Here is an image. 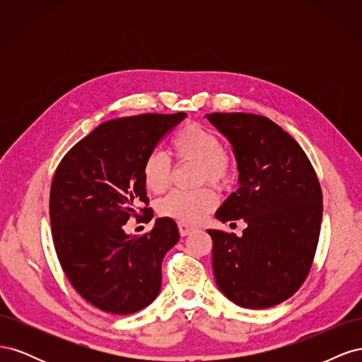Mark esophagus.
<instances>
[{"label": "esophagus", "instance_id": "34e87169", "mask_svg": "<svg viewBox=\"0 0 362 362\" xmlns=\"http://www.w3.org/2000/svg\"><path fill=\"white\" fill-rule=\"evenodd\" d=\"M178 229H180V234H181L182 237L189 235V234L193 231V228H192L190 225H187V223H178Z\"/></svg>", "mask_w": 362, "mask_h": 362}]
</instances>
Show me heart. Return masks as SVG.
<instances>
[{
	"label": "heart",
	"mask_w": 362,
	"mask_h": 362,
	"mask_svg": "<svg viewBox=\"0 0 362 362\" xmlns=\"http://www.w3.org/2000/svg\"><path fill=\"white\" fill-rule=\"evenodd\" d=\"M173 154L178 161L198 163L196 181L210 182L214 187L225 189L233 182L235 163L222 148V140L213 129L201 124H187L172 140ZM172 173L170 158L163 151H151L141 166L145 187L152 193H161L169 187ZM217 205L216 193L208 189L194 192L173 190L158 202L161 216L180 223L194 225L211 213Z\"/></svg>",
	"instance_id": "heart-1"
}]
</instances>
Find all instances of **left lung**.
<instances>
[{"label": "left lung", "mask_w": 362, "mask_h": 362, "mask_svg": "<svg viewBox=\"0 0 362 362\" xmlns=\"http://www.w3.org/2000/svg\"><path fill=\"white\" fill-rule=\"evenodd\" d=\"M205 117L233 145L238 169L240 187L216 217L247 223L242 237L208 229L216 284L243 308H270L291 298L313 266L323 213L319 178L298 141L270 119Z\"/></svg>", "instance_id": "obj_1"}]
</instances>
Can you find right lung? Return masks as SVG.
I'll use <instances>...</instances> for the list:
<instances>
[{"label": "right lung", "mask_w": 362, "mask_h": 362, "mask_svg": "<svg viewBox=\"0 0 362 362\" xmlns=\"http://www.w3.org/2000/svg\"><path fill=\"white\" fill-rule=\"evenodd\" d=\"M187 116L146 113L96 127L60 161L49 193V218L60 266L75 291L101 311L144 310L161 288V262L180 240L173 218L160 217L136 237L124 225L149 204L144 160ZM140 208L141 221L154 213ZM152 211V210H151Z\"/></svg>", "instance_id": "obj_1"}]
</instances>
